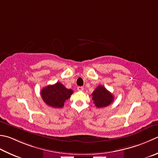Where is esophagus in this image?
<instances>
[{
    "instance_id": "34e87169",
    "label": "esophagus",
    "mask_w": 158,
    "mask_h": 158,
    "mask_svg": "<svg viewBox=\"0 0 158 158\" xmlns=\"http://www.w3.org/2000/svg\"><path fill=\"white\" fill-rule=\"evenodd\" d=\"M77 90L80 91V92L83 91V87H82V86H79V87H77Z\"/></svg>"
}]
</instances>
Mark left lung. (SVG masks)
Instances as JSON below:
<instances>
[{
    "instance_id": "1",
    "label": "left lung",
    "mask_w": 158,
    "mask_h": 158,
    "mask_svg": "<svg viewBox=\"0 0 158 158\" xmlns=\"http://www.w3.org/2000/svg\"><path fill=\"white\" fill-rule=\"evenodd\" d=\"M91 95L94 103L98 108L110 106L114 101L113 94L103 85H98Z\"/></svg>"
}]
</instances>
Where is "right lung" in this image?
<instances>
[{
    "label": "right lung",
    "instance_id": "1",
    "mask_svg": "<svg viewBox=\"0 0 158 158\" xmlns=\"http://www.w3.org/2000/svg\"><path fill=\"white\" fill-rule=\"evenodd\" d=\"M40 93L46 105L54 108H61L71 97L73 91L71 89H67L61 83L57 82L55 84L43 88Z\"/></svg>",
    "mask_w": 158,
    "mask_h": 158
}]
</instances>
